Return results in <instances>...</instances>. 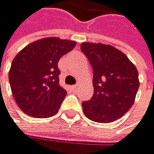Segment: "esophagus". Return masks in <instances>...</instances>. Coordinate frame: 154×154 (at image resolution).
Segmentation results:
<instances>
[{
  "label": "esophagus",
  "instance_id": "34e87169",
  "mask_svg": "<svg viewBox=\"0 0 154 154\" xmlns=\"http://www.w3.org/2000/svg\"><path fill=\"white\" fill-rule=\"evenodd\" d=\"M78 87H79V85H73L72 87H71V89H72V90H76V89H78Z\"/></svg>",
  "mask_w": 154,
  "mask_h": 154
}]
</instances>
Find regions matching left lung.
Listing matches in <instances>:
<instances>
[{
	"label": "left lung",
	"mask_w": 154,
	"mask_h": 154,
	"mask_svg": "<svg viewBox=\"0 0 154 154\" xmlns=\"http://www.w3.org/2000/svg\"><path fill=\"white\" fill-rule=\"evenodd\" d=\"M80 49L94 72V94L82 102L84 115L94 122L116 121L134 102L139 88L137 69L123 52L112 45L83 42Z\"/></svg>",
	"instance_id": "8db88e82"
}]
</instances>
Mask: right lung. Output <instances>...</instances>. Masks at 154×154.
Listing matches in <instances>:
<instances>
[{
  "instance_id": "right-lung-1",
  "label": "right lung",
  "mask_w": 154,
  "mask_h": 154,
  "mask_svg": "<svg viewBox=\"0 0 154 154\" xmlns=\"http://www.w3.org/2000/svg\"><path fill=\"white\" fill-rule=\"evenodd\" d=\"M75 42L44 38L28 44L15 57L9 70V82L20 109L32 117L56 115L66 97L60 85V58L72 51Z\"/></svg>"
}]
</instances>
